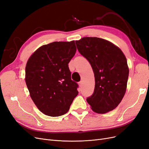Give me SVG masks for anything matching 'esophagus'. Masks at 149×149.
I'll return each instance as SVG.
<instances>
[{
    "label": "esophagus",
    "instance_id": "34e87169",
    "mask_svg": "<svg viewBox=\"0 0 149 149\" xmlns=\"http://www.w3.org/2000/svg\"><path fill=\"white\" fill-rule=\"evenodd\" d=\"M78 84H79V87H81L82 85H83V81H79V82L78 83Z\"/></svg>",
    "mask_w": 149,
    "mask_h": 149
}]
</instances>
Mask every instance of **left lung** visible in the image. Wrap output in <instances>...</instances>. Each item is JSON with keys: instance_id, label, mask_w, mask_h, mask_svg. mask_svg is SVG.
Wrapping results in <instances>:
<instances>
[{"instance_id": "left-lung-1", "label": "left lung", "mask_w": 149, "mask_h": 149, "mask_svg": "<svg viewBox=\"0 0 149 149\" xmlns=\"http://www.w3.org/2000/svg\"><path fill=\"white\" fill-rule=\"evenodd\" d=\"M76 44L91 64L95 78L94 93L87 102L99 114L114 109L127 88L129 68L124 54L113 43L100 38L84 37Z\"/></svg>"}]
</instances>
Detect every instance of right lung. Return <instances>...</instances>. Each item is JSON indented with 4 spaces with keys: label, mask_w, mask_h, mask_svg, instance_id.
I'll return each instance as SVG.
<instances>
[{
    "label": "right lung",
    "mask_w": 149,
    "mask_h": 149,
    "mask_svg": "<svg viewBox=\"0 0 149 149\" xmlns=\"http://www.w3.org/2000/svg\"><path fill=\"white\" fill-rule=\"evenodd\" d=\"M74 41L55 42L38 48L25 68V82L31 100L47 116L66 114L78 95L68 63L75 55Z\"/></svg>",
    "instance_id": "1"
}]
</instances>
